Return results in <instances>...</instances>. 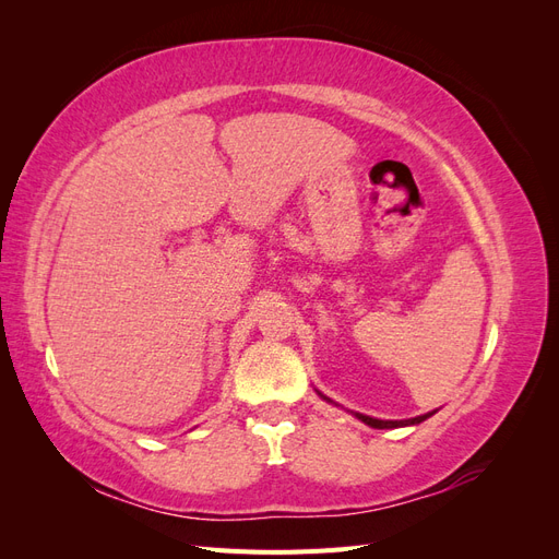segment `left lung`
<instances>
[{
    "instance_id": "left-lung-1",
    "label": "left lung",
    "mask_w": 559,
    "mask_h": 559,
    "mask_svg": "<svg viewBox=\"0 0 559 559\" xmlns=\"http://www.w3.org/2000/svg\"><path fill=\"white\" fill-rule=\"evenodd\" d=\"M321 396V394H319ZM326 399V396H324ZM331 401V399H326ZM354 417L361 419L364 425L373 427V429H396V427H411V425H419V421H425L427 417H431V413L427 415H419V417H411V419H376V417H368V415H361V413H354Z\"/></svg>"
}]
</instances>
